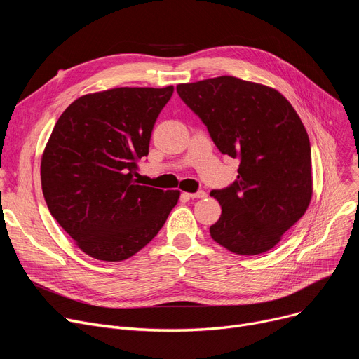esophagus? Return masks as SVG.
<instances>
[{"instance_id": "esophagus-1", "label": "esophagus", "mask_w": 359, "mask_h": 359, "mask_svg": "<svg viewBox=\"0 0 359 359\" xmlns=\"http://www.w3.org/2000/svg\"><path fill=\"white\" fill-rule=\"evenodd\" d=\"M183 195L187 196V198H191V199H203V198H206V192L205 191H198L195 194H183Z\"/></svg>"}]
</instances>
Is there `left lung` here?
<instances>
[{
	"label": "left lung",
	"mask_w": 359,
	"mask_h": 359,
	"mask_svg": "<svg viewBox=\"0 0 359 359\" xmlns=\"http://www.w3.org/2000/svg\"><path fill=\"white\" fill-rule=\"evenodd\" d=\"M176 90L221 153L240 160L237 180L211 192L222 208L211 237L236 255L271 250L311 201V148L303 122L275 88L231 75Z\"/></svg>",
	"instance_id": "8db88e82"
}]
</instances>
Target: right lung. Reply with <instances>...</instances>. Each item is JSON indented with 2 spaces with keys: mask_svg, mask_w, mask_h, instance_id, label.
<instances>
[{
  "mask_svg": "<svg viewBox=\"0 0 359 359\" xmlns=\"http://www.w3.org/2000/svg\"><path fill=\"white\" fill-rule=\"evenodd\" d=\"M173 86L119 87L81 96L56 122L42 156L52 217L88 256L121 262L161 230L179 191L137 182L154 123Z\"/></svg>",
  "mask_w": 359,
  "mask_h": 359,
  "instance_id": "obj_1",
  "label": "right lung"
}]
</instances>
